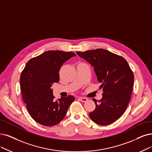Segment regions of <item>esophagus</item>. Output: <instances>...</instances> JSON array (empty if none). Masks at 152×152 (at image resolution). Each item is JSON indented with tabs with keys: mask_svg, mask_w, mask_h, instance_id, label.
<instances>
[{
	"mask_svg": "<svg viewBox=\"0 0 152 152\" xmlns=\"http://www.w3.org/2000/svg\"><path fill=\"white\" fill-rule=\"evenodd\" d=\"M80 100V101H81V102H87V98H86V97H80L79 99H78Z\"/></svg>",
	"mask_w": 152,
	"mask_h": 152,
	"instance_id": "1",
	"label": "esophagus"
}]
</instances>
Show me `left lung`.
I'll return each instance as SVG.
<instances>
[{"instance_id":"left-lung-1","label":"left lung","mask_w":152,"mask_h":152,"mask_svg":"<svg viewBox=\"0 0 152 152\" xmlns=\"http://www.w3.org/2000/svg\"><path fill=\"white\" fill-rule=\"evenodd\" d=\"M77 53L94 66L104 92L99 102L93 99L96 107L89 113L90 118L100 125L113 123L124 114L131 98L134 76L128 62L102 48Z\"/></svg>"}]
</instances>
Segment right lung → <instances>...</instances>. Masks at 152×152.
I'll return each instance as SVG.
<instances>
[{
	"instance_id": "1",
	"label": "right lung",
	"mask_w": 152,
	"mask_h": 152,
	"mask_svg": "<svg viewBox=\"0 0 152 152\" xmlns=\"http://www.w3.org/2000/svg\"><path fill=\"white\" fill-rule=\"evenodd\" d=\"M74 52L50 50L28 60L20 78L23 102L32 118L47 126L56 125L65 117L68 108L74 101L69 95L54 100L53 83L59 81V70Z\"/></svg>"
}]
</instances>
